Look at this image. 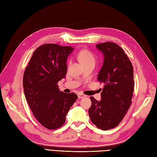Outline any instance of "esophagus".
Masks as SVG:
<instances>
[{
    "label": "esophagus",
    "mask_w": 157,
    "mask_h": 157,
    "mask_svg": "<svg viewBox=\"0 0 157 157\" xmlns=\"http://www.w3.org/2000/svg\"><path fill=\"white\" fill-rule=\"evenodd\" d=\"M86 96L83 94H80V93H79V94H78V98H84Z\"/></svg>",
    "instance_id": "esophagus-1"
}]
</instances>
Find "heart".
<instances>
[{
  "label": "heart",
  "instance_id": "b5f03b06",
  "mask_svg": "<svg viewBox=\"0 0 157 157\" xmlns=\"http://www.w3.org/2000/svg\"><path fill=\"white\" fill-rule=\"evenodd\" d=\"M78 57L82 64L89 62H95V58L94 55H93L90 51L87 49L81 50L78 53Z\"/></svg>",
  "mask_w": 157,
  "mask_h": 157
}]
</instances>
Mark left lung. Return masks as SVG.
I'll list each match as a JSON object with an SVG mask.
<instances>
[{"label":"left lung","mask_w":157,"mask_h":157,"mask_svg":"<svg viewBox=\"0 0 157 157\" xmlns=\"http://www.w3.org/2000/svg\"><path fill=\"white\" fill-rule=\"evenodd\" d=\"M104 54L98 81L104 84L101 100L91 96L88 109L93 124L106 131L116 128L124 119L131 104L134 89L133 67L124 49L113 42L96 44Z\"/></svg>","instance_id":"8db88e82"}]
</instances>
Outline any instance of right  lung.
Instances as JSON below:
<instances>
[{"label": "right lung", "instance_id": "add662e5", "mask_svg": "<svg viewBox=\"0 0 157 157\" xmlns=\"http://www.w3.org/2000/svg\"><path fill=\"white\" fill-rule=\"evenodd\" d=\"M70 46L45 44L33 53L23 77L26 101L33 116L48 129L65 124L66 116L77 95L63 92L58 82L65 77L67 57L73 51Z\"/></svg>", "mask_w": 157, "mask_h": 157}]
</instances>
